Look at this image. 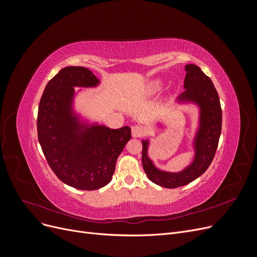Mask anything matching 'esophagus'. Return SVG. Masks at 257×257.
Segmentation results:
<instances>
[{
	"label": "esophagus",
	"instance_id": "esophagus-1",
	"mask_svg": "<svg viewBox=\"0 0 257 257\" xmlns=\"http://www.w3.org/2000/svg\"><path fill=\"white\" fill-rule=\"evenodd\" d=\"M145 134V130L139 126V125H134L133 127H132V136L133 137H142L143 135Z\"/></svg>",
	"mask_w": 257,
	"mask_h": 257
}]
</instances>
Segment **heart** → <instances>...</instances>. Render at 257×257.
I'll return each instance as SVG.
<instances>
[{"instance_id": "1", "label": "heart", "mask_w": 257, "mask_h": 257, "mask_svg": "<svg viewBox=\"0 0 257 257\" xmlns=\"http://www.w3.org/2000/svg\"><path fill=\"white\" fill-rule=\"evenodd\" d=\"M163 85V80L162 79H152L149 82L147 83L146 85V89L145 92L147 94H154V93H157L161 90Z\"/></svg>"}]
</instances>
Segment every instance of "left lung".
<instances>
[{"instance_id": "obj_1", "label": "left lung", "mask_w": 257, "mask_h": 257, "mask_svg": "<svg viewBox=\"0 0 257 257\" xmlns=\"http://www.w3.org/2000/svg\"><path fill=\"white\" fill-rule=\"evenodd\" d=\"M184 92L175 99L177 105H194L198 110L196 128L192 138L193 159L180 172H167L154 165L149 157L150 138L143 139V167L149 180L163 188L175 189L194 181L211 164L219 144L222 130V109L220 98L208 76L195 64L185 67ZM157 126L164 130L162 121Z\"/></svg>"}]
</instances>
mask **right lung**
I'll return each mask as SVG.
<instances>
[{"label": "right lung", "mask_w": 257, "mask_h": 257, "mask_svg": "<svg viewBox=\"0 0 257 257\" xmlns=\"http://www.w3.org/2000/svg\"><path fill=\"white\" fill-rule=\"evenodd\" d=\"M99 84L87 67H64L46 85L38 106L45 158L62 182L78 190H97L111 181L116 159L132 136L130 126L110 128L77 110L79 93Z\"/></svg>", "instance_id": "1"}]
</instances>
